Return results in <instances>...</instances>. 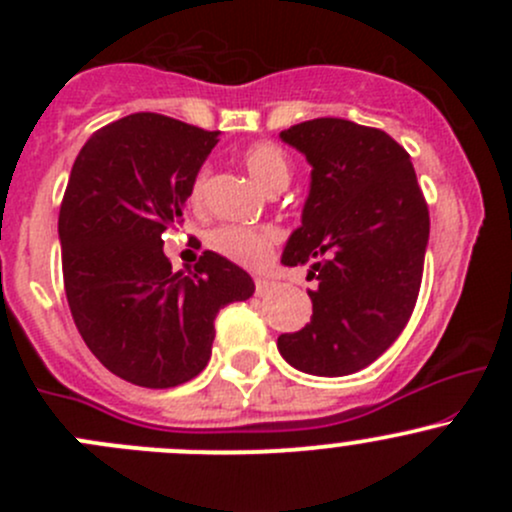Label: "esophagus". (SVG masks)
I'll return each instance as SVG.
<instances>
[{
	"instance_id": "34e87169",
	"label": "esophagus",
	"mask_w": 512,
	"mask_h": 512,
	"mask_svg": "<svg viewBox=\"0 0 512 512\" xmlns=\"http://www.w3.org/2000/svg\"><path fill=\"white\" fill-rule=\"evenodd\" d=\"M275 287H277L275 282H270V280H262V277H260V280L255 282V292L260 294V297H262V294H270L272 289H275Z\"/></svg>"
}]
</instances>
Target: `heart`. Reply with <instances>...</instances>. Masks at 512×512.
<instances>
[{
  "mask_svg": "<svg viewBox=\"0 0 512 512\" xmlns=\"http://www.w3.org/2000/svg\"><path fill=\"white\" fill-rule=\"evenodd\" d=\"M242 165L247 173L257 180V185L267 190V193H280L287 188L289 178H292V160L277 143L272 141H257L242 148L240 153ZM205 178L208 170H198L190 185V203L200 205L205 190ZM280 242V232L270 225H220L208 232V247L218 255L227 257L230 262L242 267H262L270 262L275 255V247Z\"/></svg>",
  "mask_w": 512,
  "mask_h": 512,
  "instance_id": "b5f03b06",
  "label": "heart"
}]
</instances>
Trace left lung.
I'll return each instance as SVG.
<instances>
[{
	"label": "left lung",
	"instance_id": "8db88e82",
	"mask_svg": "<svg viewBox=\"0 0 512 512\" xmlns=\"http://www.w3.org/2000/svg\"><path fill=\"white\" fill-rule=\"evenodd\" d=\"M312 163L302 227L282 265L317 280L312 322L277 349L299 371L344 376L379 359L414 314L426 257L428 203L404 146L381 128L314 118L280 133Z\"/></svg>",
	"mask_w": 512,
	"mask_h": 512
}]
</instances>
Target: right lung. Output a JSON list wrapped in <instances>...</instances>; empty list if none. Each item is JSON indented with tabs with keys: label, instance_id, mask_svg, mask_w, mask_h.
I'll return each instance as SVG.
<instances>
[{
	"label": "right lung",
	"instance_id": "right-lung-1",
	"mask_svg": "<svg viewBox=\"0 0 512 512\" xmlns=\"http://www.w3.org/2000/svg\"><path fill=\"white\" fill-rule=\"evenodd\" d=\"M215 143L218 131L131 113L98 128L71 168L59 210L66 302L91 354L136 386L170 389L198 376L220 309L255 292L252 277L215 252L188 275L163 255V232L185 220Z\"/></svg>",
	"mask_w": 512,
	"mask_h": 512
}]
</instances>
